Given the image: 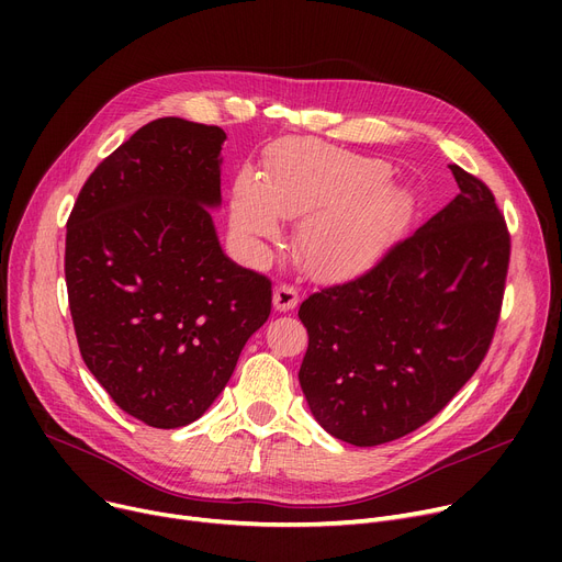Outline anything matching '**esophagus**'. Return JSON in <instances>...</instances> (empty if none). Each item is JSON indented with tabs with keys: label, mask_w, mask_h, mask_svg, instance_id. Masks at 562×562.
I'll return each instance as SVG.
<instances>
[{
	"label": "esophagus",
	"mask_w": 562,
	"mask_h": 562,
	"mask_svg": "<svg viewBox=\"0 0 562 562\" xmlns=\"http://www.w3.org/2000/svg\"><path fill=\"white\" fill-rule=\"evenodd\" d=\"M299 301H301L299 291L293 289L291 284H278V286H276V291H273V305H276L278 312H289V310H293V307L299 305Z\"/></svg>",
	"instance_id": "1"
}]
</instances>
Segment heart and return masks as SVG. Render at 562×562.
<instances>
[{
	"mask_svg": "<svg viewBox=\"0 0 562 562\" xmlns=\"http://www.w3.org/2000/svg\"><path fill=\"white\" fill-rule=\"evenodd\" d=\"M387 166L321 140H291L269 164L261 182H234L229 223L250 250L276 241L278 218H303L299 255L305 269L326 280L367 271L394 239L403 195L387 184Z\"/></svg>",
	"mask_w": 562,
	"mask_h": 562,
	"instance_id": "obj_1",
	"label": "heart"
}]
</instances>
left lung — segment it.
Listing matches in <instances>:
<instances>
[{"mask_svg": "<svg viewBox=\"0 0 562 562\" xmlns=\"http://www.w3.org/2000/svg\"><path fill=\"white\" fill-rule=\"evenodd\" d=\"M460 193L364 276L303 301L299 380L314 419L356 447L430 422L492 344L510 234L492 191L449 166Z\"/></svg>", "mask_w": 562, "mask_h": 562, "instance_id": "left-lung-1", "label": "left lung"}]
</instances>
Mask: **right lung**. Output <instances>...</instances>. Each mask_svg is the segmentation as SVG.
<instances>
[{
  "mask_svg": "<svg viewBox=\"0 0 562 562\" xmlns=\"http://www.w3.org/2000/svg\"><path fill=\"white\" fill-rule=\"evenodd\" d=\"M225 132L159 117L81 187L66 284L81 358L113 403L153 428L200 419L271 314V280L221 248Z\"/></svg>",
  "mask_w": 562,
  "mask_h": 562,
  "instance_id": "right-lung-1",
  "label": "right lung"
}]
</instances>
